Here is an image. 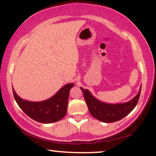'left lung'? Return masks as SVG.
I'll list each match as a JSON object with an SVG mask.
<instances>
[{
    "instance_id": "8db88e82",
    "label": "left lung",
    "mask_w": 156,
    "mask_h": 156,
    "mask_svg": "<svg viewBox=\"0 0 156 156\" xmlns=\"http://www.w3.org/2000/svg\"><path fill=\"white\" fill-rule=\"evenodd\" d=\"M141 87L139 92L130 101L121 103H107L99 101L92 95L88 89L80 87L89 112L98 120L110 123L120 120L130 114L136 105L140 96Z\"/></svg>"
}]
</instances>
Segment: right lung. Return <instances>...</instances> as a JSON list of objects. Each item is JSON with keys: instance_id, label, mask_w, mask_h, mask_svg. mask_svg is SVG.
<instances>
[{"instance_id": "add662e5", "label": "right lung", "mask_w": 156, "mask_h": 156, "mask_svg": "<svg viewBox=\"0 0 156 156\" xmlns=\"http://www.w3.org/2000/svg\"><path fill=\"white\" fill-rule=\"evenodd\" d=\"M73 86V83L66 84L53 97L39 102L23 100L16 94L13 88L12 90L15 101L20 108L28 117L41 123H52L59 121L66 115L69 90Z\"/></svg>"}]
</instances>
